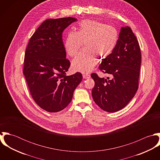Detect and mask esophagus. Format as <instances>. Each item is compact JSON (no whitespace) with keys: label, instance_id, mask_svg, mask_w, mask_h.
<instances>
[{"label":"esophagus","instance_id":"34e87169","mask_svg":"<svg viewBox=\"0 0 160 160\" xmlns=\"http://www.w3.org/2000/svg\"><path fill=\"white\" fill-rule=\"evenodd\" d=\"M82 77L84 79H89L91 76L89 74H83Z\"/></svg>","mask_w":160,"mask_h":160}]
</instances>
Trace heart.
<instances>
[{
  "label": "heart",
  "mask_w": 160,
  "mask_h": 160,
  "mask_svg": "<svg viewBox=\"0 0 160 160\" xmlns=\"http://www.w3.org/2000/svg\"><path fill=\"white\" fill-rule=\"evenodd\" d=\"M118 40L117 29L100 22L86 20L79 23L78 30L67 34L64 48L69 57L75 56L84 44V50L72 62V68L78 72H89L97 63L96 56L102 59L109 56Z\"/></svg>",
  "instance_id": "obj_1"
}]
</instances>
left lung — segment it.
Here are the masks:
<instances>
[{"label": "left lung", "mask_w": 160, "mask_h": 160, "mask_svg": "<svg viewBox=\"0 0 160 160\" xmlns=\"http://www.w3.org/2000/svg\"><path fill=\"white\" fill-rule=\"evenodd\" d=\"M140 65L141 52L137 38L130 27H122L113 51L99 66V69L110 74L111 78L91 74L95 81L92 91L95 103L110 113L125 107L138 89Z\"/></svg>", "instance_id": "obj_1"}]
</instances>
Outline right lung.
Listing matches in <instances>:
<instances>
[{"instance_id":"obj_1","label":"right lung","mask_w":160,"mask_h":160,"mask_svg":"<svg viewBox=\"0 0 160 160\" xmlns=\"http://www.w3.org/2000/svg\"><path fill=\"white\" fill-rule=\"evenodd\" d=\"M77 21L72 17L47 19L37 29L26 47L23 74L35 102L51 113L60 112L71 102L82 74L67 76L70 62L66 58L62 33Z\"/></svg>"}]
</instances>
